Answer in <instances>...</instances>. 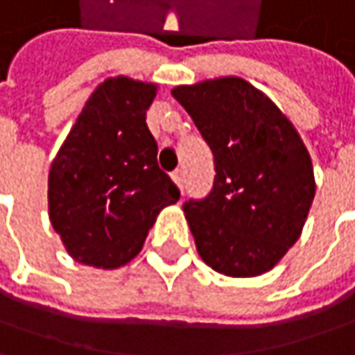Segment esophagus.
<instances>
[{"instance_id":"34e87169","label":"esophagus","mask_w":355,"mask_h":355,"mask_svg":"<svg viewBox=\"0 0 355 355\" xmlns=\"http://www.w3.org/2000/svg\"><path fill=\"white\" fill-rule=\"evenodd\" d=\"M173 180L177 182L178 189H182V184H184V173H182V171H175V173H173Z\"/></svg>"}]
</instances>
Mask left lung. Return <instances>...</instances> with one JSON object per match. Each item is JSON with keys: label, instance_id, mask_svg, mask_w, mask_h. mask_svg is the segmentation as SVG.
Segmentation results:
<instances>
[{"label": "left lung", "instance_id": "obj_1", "mask_svg": "<svg viewBox=\"0 0 355 355\" xmlns=\"http://www.w3.org/2000/svg\"><path fill=\"white\" fill-rule=\"evenodd\" d=\"M215 162L213 189L182 205L200 259L229 277L273 269L300 239L315 180L302 136L241 78L177 86Z\"/></svg>", "mask_w": 355, "mask_h": 355}]
</instances>
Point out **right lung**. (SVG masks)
Here are the masks:
<instances>
[{
	"mask_svg": "<svg viewBox=\"0 0 355 355\" xmlns=\"http://www.w3.org/2000/svg\"><path fill=\"white\" fill-rule=\"evenodd\" d=\"M157 86L118 76L88 98L48 177L50 220L73 259L116 269L140 253L157 215L180 197L146 126Z\"/></svg>",
	"mask_w": 355,
	"mask_h": 355,
	"instance_id": "1",
	"label": "right lung"
}]
</instances>
